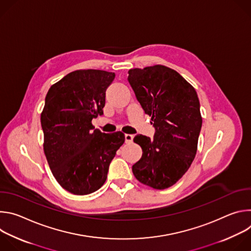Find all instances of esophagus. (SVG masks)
Returning a JSON list of instances; mask_svg holds the SVG:
<instances>
[{"label": "esophagus", "instance_id": "obj_1", "mask_svg": "<svg viewBox=\"0 0 251 251\" xmlns=\"http://www.w3.org/2000/svg\"><path fill=\"white\" fill-rule=\"evenodd\" d=\"M134 139V136L131 134H125V142L126 143H132Z\"/></svg>", "mask_w": 251, "mask_h": 251}]
</instances>
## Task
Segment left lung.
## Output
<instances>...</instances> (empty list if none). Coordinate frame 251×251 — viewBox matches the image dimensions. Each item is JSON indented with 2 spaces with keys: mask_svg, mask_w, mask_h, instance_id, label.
<instances>
[{
  "mask_svg": "<svg viewBox=\"0 0 251 251\" xmlns=\"http://www.w3.org/2000/svg\"><path fill=\"white\" fill-rule=\"evenodd\" d=\"M128 81L155 128L154 138L137 135L141 159L133 165L137 180L153 189L175 185L191 167L201 129L195 88L176 70L153 65L128 71Z\"/></svg>",
  "mask_w": 251,
  "mask_h": 251,
  "instance_id": "left-lung-1",
  "label": "left lung"
}]
</instances>
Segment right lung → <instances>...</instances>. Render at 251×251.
<instances>
[{
    "label": "right lung",
    "instance_id": "right-lung-1",
    "mask_svg": "<svg viewBox=\"0 0 251 251\" xmlns=\"http://www.w3.org/2000/svg\"><path fill=\"white\" fill-rule=\"evenodd\" d=\"M114 78V73L104 70H75L46 96L41 115L45 154L57 183L74 195H88L103 186L125 141L122 132L102 133L91 123L103 115L105 92Z\"/></svg>",
    "mask_w": 251,
    "mask_h": 251
}]
</instances>
